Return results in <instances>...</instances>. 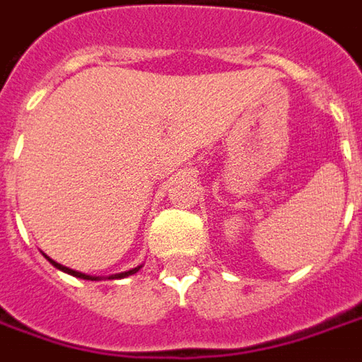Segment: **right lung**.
<instances>
[{"label":"right lung","mask_w":362,"mask_h":362,"mask_svg":"<svg viewBox=\"0 0 362 362\" xmlns=\"http://www.w3.org/2000/svg\"><path fill=\"white\" fill-rule=\"evenodd\" d=\"M45 258H47V260L51 262V264H52V266H54V268H57V270L64 272V274H71V276H74V278H81V280H90V281L102 280L100 276H88V274H82V272L71 270V268H66V266H62V264H59V262L51 260V258H49L47 254H45ZM139 268H141V266H138V268H132V270H128V272H119V274H112V276H110L108 280H119V278H128V276H132V274H136V272H138Z\"/></svg>","instance_id":"1"}]
</instances>
